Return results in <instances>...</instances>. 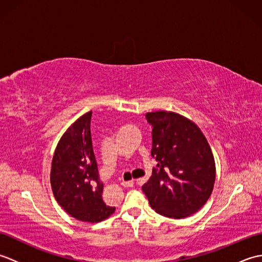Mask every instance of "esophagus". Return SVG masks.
Returning <instances> with one entry per match:
<instances>
[{
    "instance_id": "34e87169",
    "label": "esophagus",
    "mask_w": 262,
    "mask_h": 262,
    "mask_svg": "<svg viewBox=\"0 0 262 262\" xmlns=\"http://www.w3.org/2000/svg\"><path fill=\"white\" fill-rule=\"evenodd\" d=\"M121 186L124 187H133L134 186V180H128V181H122Z\"/></svg>"
}]
</instances>
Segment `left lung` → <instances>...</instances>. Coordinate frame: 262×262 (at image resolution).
Wrapping results in <instances>:
<instances>
[{"instance_id": "left-lung-1", "label": "left lung", "mask_w": 262, "mask_h": 262, "mask_svg": "<svg viewBox=\"0 0 262 262\" xmlns=\"http://www.w3.org/2000/svg\"><path fill=\"white\" fill-rule=\"evenodd\" d=\"M92 111L81 116L66 130L55 149L51 185L54 197L66 213L74 219L99 223L115 213L116 208L102 200L103 183L91 140Z\"/></svg>"}]
</instances>
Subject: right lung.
<instances>
[{"mask_svg": "<svg viewBox=\"0 0 262 262\" xmlns=\"http://www.w3.org/2000/svg\"><path fill=\"white\" fill-rule=\"evenodd\" d=\"M146 119L159 169L142 190L160 215L186 219L197 213L213 191L214 155L200 128L186 117L162 110L147 113Z\"/></svg>", "mask_w": 262, "mask_h": 262, "instance_id": "add662e5", "label": "right lung"}]
</instances>
